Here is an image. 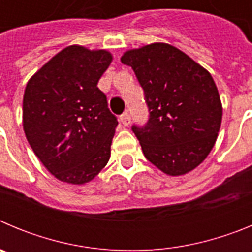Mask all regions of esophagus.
Masks as SVG:
<instances>
[{"label": "esophagus", "instance_id": "obj_1", "mask_svg": "<svg viewBox=\"0 0 252 252\" xmlns=\"http://www.w3.org/2000/svg\"><path fill=\"white\" fill-rule=\"evenodd\" d=\"M120 121H121V124L124 125V126H128V125H130L131 115L128 113V111H126V112H124L120 116Z\"/></svg>", "mask_w": 252, "mask_h": 252}]
</instances>
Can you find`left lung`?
I'll list each match as a JSON object with an SVG mask.
<instances>
[{
    "label": "left lung",
    "mask_w": 252,
    "mask_h": 252,
    "mask_svg": "<svg viewBox=\"0 0 252 252\" xmlns=\"http://www.w3.org/2000/svg\"><path fill=\"white\" fill-rule=\"evenodd\" d=\"M149 108L132 125L146 159L169 175L193 170L207 158L221 127L222 104L212 75L183 51L155 43L126 51Z\"/></svg>",
    "instance_id": "8db88e82"
}]
</instances>
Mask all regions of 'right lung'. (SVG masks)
I'll return each instance as SVG.
<instances>
[{"mask_svg": "<svg viewBox=\"0 0 252 252\" xmlns=\"http://www.w3.org/2000/svg\"><path fill=\"white\" fill-rule=\"evenodd\" d=\"M111 60L106 50L68 46L28 82L22 103L26 139L62 182L87 183L110 160L119 121L97 83Z\"/></svg>", "mask_w": 252, "mask_h": 252, "instance_id": "1", "label": "right lung"}]
</instances>
